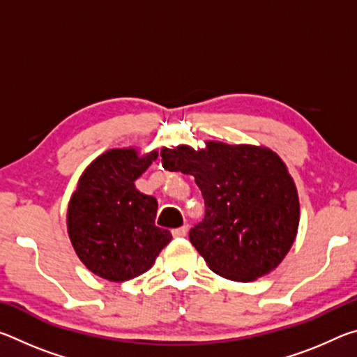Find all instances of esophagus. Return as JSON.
<instances>
[{"mask_svg": "<svg viewBox=\"0 0 357 357\" xmlns=\"http://www.w3.org/2000/svg\"><path fill=\"white\" fill-rule=\"evenodd\" d=\"M172 234H173L174 238H184L185 234H187V225H183V227H179V228L172 229Z\"/></svg>", "mask_w": 357, "mask_h": 357, "instance_id": "1", "label": "esophagus"}]
</instances>
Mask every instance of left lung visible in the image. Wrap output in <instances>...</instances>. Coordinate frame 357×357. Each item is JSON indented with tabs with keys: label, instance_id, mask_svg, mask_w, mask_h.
Listing matches in <instances>:
<instances>
[{
	"label": "left lung",
	"instance_id": "left-lung-1",
	"mask_svg": "<svg viewBox=\"0 0 357 357\" xmlns=\"http://www.w3.org/2000/svg\"><path fill=\"white\" fill-rule=\"evenodd\" d=\"M160 155L165 170L192 174L200 187L206 209L189 239L211 271L252 282L282 263L298 233L299 198L279 155L220 142L162 148Z\"/></svg>",
	"mask_w": 357,
	"mask_h": 357
}]
</instances>
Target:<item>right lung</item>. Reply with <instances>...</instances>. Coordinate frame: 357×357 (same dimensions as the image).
Here are the masks:
<instances>
[{"mask_svg":"<svg viewBox=\"0 0 357 357\" xmlns=\"http://www.w3.org/2000/svg\"><path fill=\"white\" fill-rule=\"evenodd\" d=\"M157 159L134 148L110 149L91 162L78 179L68 209V233L74 250L93 274L126 282L154 264L172 241L155 227L157 200L138 192L135 179Z\"/></svg>","mask_w":357,"mask_h":357,"instance_id":"obj_1","label":"right lung"}]
</instances>
